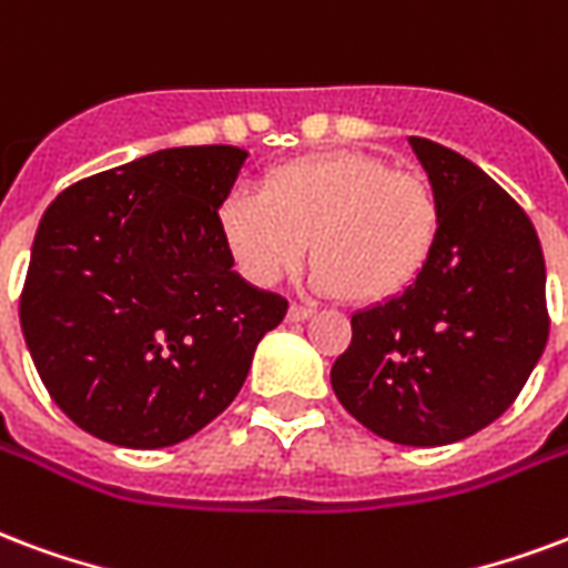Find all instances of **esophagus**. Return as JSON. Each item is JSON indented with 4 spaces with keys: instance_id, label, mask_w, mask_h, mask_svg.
Returning a JSON list of instances; mask_svg holds the SVG:
<instances>
[{
    "instance_id": "34e87169",
    "label": "esophagus",
    "mask_w": 568,
    "mask_h": 568,
    "mask_svg": "<svg viewBox=\"0 0 568 568\" xmlns=\"http://www.w3.org/2000/svg\"><path fill=\"white\" fill-rule=\"evenodd\" d=\"M316 310L313 306H301V304H292L288 306V322H306V318L313 316Z\"/></svg>"
}]
</instances>
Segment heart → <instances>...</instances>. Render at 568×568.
<instances>
[{"instance_id": "obj_1", "label": "heart", "mask_w": 568, "mask_h": 568, "mask_svg": "<svg viewBox=\"0 0 568 568\" xmlns=\"http://www.w3.org/2000/svg\"><path fill=\"white\" fill-rule=\"evenodd\" d=\"M231 262L252 285H273L304 262L310 283L382 304L413 288L434 258L443 207L413 171L367 153H318L273 168L262 192L234 189L216 210Z\"/></svg>"}]
</instances>
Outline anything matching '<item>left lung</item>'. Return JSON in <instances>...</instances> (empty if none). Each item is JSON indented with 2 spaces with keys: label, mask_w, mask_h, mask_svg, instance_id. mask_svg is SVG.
Masks as SVG:
<instances>
[{
  "label": "left lung",
  "mask_w": 568,
  "mask_h": 568,
  "mask_svg": "<svg viewBox=\"0 0 568 568\" xmlns=\"http://www.w3.org/2000/svg\"><path fill=\"white\" fill-rule=\"evenodd\" d=\"M443 207L422 280L352 316L331 385L352 418L400 445H448L497 422L548 343L545 258L530 216L455 150L409 138Z\"/></svg>",
  "instance_id": "left-lung-1"
}]
</instances>
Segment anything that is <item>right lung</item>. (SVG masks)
I'll use <instances>...</instances> for the list:
<instances>
[{"label": "right lung", "instance_id": "add662e5", "mask_svg": "<svg viewBox=\"0 0 568 568\" xmlns=\"http://www.w3.org/2000/svg\"><path fill=\"white\" fill-rule=\"evenodd\" d=\"M168 146L69 186L44 210L20 327L53 403L87 434L165 448L229 406L288 301L231 271L216 210L246 162Z\"/></svg>", "mask_w": 568, "mask_h": 568}]
</instances>
